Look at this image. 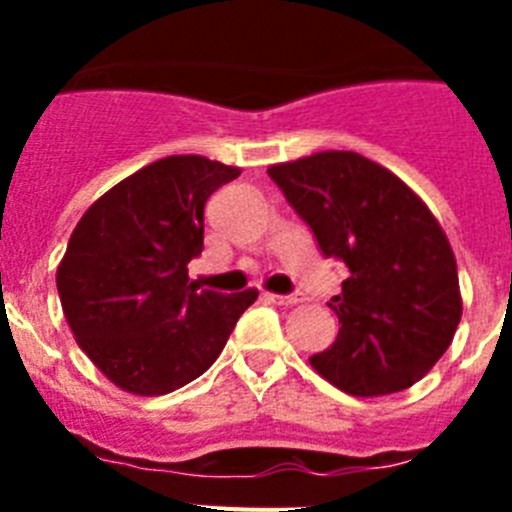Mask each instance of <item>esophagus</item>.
I'll list each match as a JSON object with an SVG mask.
<instances>
[{"label":"esophagus","mask_w":512,"mask_h":512,"mask_svg":"<svg viewBox=\"0 0 512 512\" xmlns=\"http://www.w3.org/2000/svg\"><path fill=\"white\" fill-rule=\"evenodd\" d=\"M266 300L274 302V305L289 307V305H297V302H302L305 297L302 295H274V292H266Z\"/></svg>","instance_id":"esophagus-1"}]
</instances>
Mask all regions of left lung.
Segmentation results:
<instances>
[{"instance_id":"8db88e82","label":"left lung","mask_w":512,"mask_h":512,"mask_svg":"<svg viewBox=\"0 0 512 512\" xmlns=\"http://www.w3.org/2000/svg\"><path fill=\"white\" fill-rule=\"evenodd\" d=\"M320 251L348 266L330 300L338 338L312 369L354 397L408 390L431 372L461 320L449 238L408 184L354 151L269 166Z\"/></svg>"}]
</instances>
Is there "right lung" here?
Wrapping results in <instances>:
<instances>
[{
    "label": "right lung",
    "mask_w": 512,
    "mask_h": 512,
    "mask_svg": "<svg viewBox=\"0 0 512 512\" xmlns=\"http://www.w3.org/2000/svg\"><path fill=\"white\" fill-rule=\"evenodd\" d=\"M241 169L169 156L104 192L76 223L56 271L63 315L104 377L133 395L174 392L220 356L256 289L189 282L205 248V202Z\"/></svg>",
    "instance_id": "obj_1"
}]
</instances>
